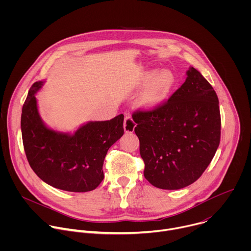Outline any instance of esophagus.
Instances as JSON below:
<instances>
[{
	"instance_id": "esophagus-1",
	"label": "esophagus",
	"mask_w": 251,
	"mask_h": 251,
	"mask_svg": "<svg viewBox=\"0 0 251 251\" xmlns=\"http://www.w3.org/2000/svg\"><path fill=\"white\" fill-rule=\"evenodd\" d=\"M136 127V123L131 117V115H126L124 119V130L126 133H131L134 131Z\"/></svg>"
}]
</instances>
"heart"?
Instances as JSON below:
<instances>
[{
    "mask_svg": "<svg viewBox=\"0 0 251 251\" xmlns=\"http://www.w3.org/2000/svg\"><path fill=\"white\" fill-rule=\"evenodd\" d=\"M153 78L151 83L148 85V87L144 90L142 94L141 101L143 104L152 106L157 103H159L168 93L171 84H172V75L167 70H162L153 76V75H147L145 80L149 81Z\"/></svg>",
    "mask_w": 251,
    "mask_h": 251,
    "instance_id": "b5f03b06",
    "label": "heart"
}]
</instances>
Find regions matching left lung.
<instances>
[{"label":"left lung","mask_w":251,"mask_h":251,"mask_svg":"<svg viewBox=\"0 0 251 251\" xmlns=\"http://www.w3.org/2000/svg\"><path fill=\"white\" fill-rule=\"evenodd\" d=\"M172 96L132 117L144 161V176L156 188L178 190L195 183L216 154L221 141L218 95L191 67Z\"/></svg>","instance_id":"obj_1"}]
</instances>
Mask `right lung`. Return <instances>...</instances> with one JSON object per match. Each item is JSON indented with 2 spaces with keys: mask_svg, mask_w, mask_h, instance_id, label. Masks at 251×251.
<instances>
[{
  "mask_svg": "<svg viewBox=\"0 0 251 251\" xmlns=\"http://www.w3.org/2000/svg\"><path fill=\"white\" fill-rule=\"evenodd\" d=\"M42 85L32 84L22 110L23 144L30 168L45 183L62 191L96 189L104 177L107 151L124 134V115L89 122L74 135L55 132L43 123L38 111L34 94Z\"/></svg>",
  "mask_w": 251,
  "mask_h": 251,
  "instance_id": "obj_1",
  "label": "right lung"
}]
</instances>
